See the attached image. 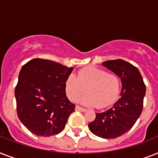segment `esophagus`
I'll return each mask as SVG.
<instances>
[{
    "instance_id": "34e87169",
    "label": "esophagus",
    "mask_w": 158,
    "mask_h": 158,
    "mask_svg": "<svg viewBox=\"0 0 158 158\" xmlns=\"http://www.w3.org/2000/svg\"><path fill=\"white\" fill-rule=\"evenodd\" d=\"M75 110H79V111H86V109H85V108L81 107V106H75Z\"/></svg>"
}]
</instances>
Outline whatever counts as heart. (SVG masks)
Segmentation results:
<instances>
[{"mask_svg": "<svg viewBox=\"0 0 158 158\" xmlns=\"http://www.w3.org/2000/svg\"><path fill=\"white\" fill-rule=\"evenodd\" d=\"M64 88L69 100L76 102L87 92L86 96L79 99L80 102L104 107L116 96L119 79L115 74H107L104 69L91 66L81 69L77 76L69 75L65 80Z\"/></svg>", "mask_w": 158, "mask_h": 158, "instance_id": "obj_1", "label": "heart"}]
</instances>
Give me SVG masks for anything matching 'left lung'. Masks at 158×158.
Masks as SVG:
<instances>
[{
    "label": "left lung",
    "instance_id": "8db88e82",
    "mask_svg": "<svg viewBox=\"0 0 158 158\" xmlns=\"http://www.w3.org/2000/svg\"><path fill=\"white\" fill-rule=\"evenodd\" d=\"M106 69L121 80L122 89L120 98L108 110L96 113V118L89 123L94 135L102 139H115L131 129L143 110L146 87L139 70L121 59L102 63Z\"/></svg>",
    "mask_w": 158,
    "mask_h": 158
}]
</instances>
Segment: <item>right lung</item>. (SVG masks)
<instances>
[{"instance_id": "1", "label": "right lung", "mask_w": 158, "mask_h": 158, "mask_svg": "<svg viewBox=\"0 0 158 158\" xmlns=\"http://www.w3.org/2000/svg\"><path fill=\"white\" fill-rule=\"evenodd\" d=\"M72 71L73 67L39 58L22 67L15 90L17 115L33 134L48 137L64 129L75 107L67 98L64 88Z\"/></svg>"}]
</instances>
